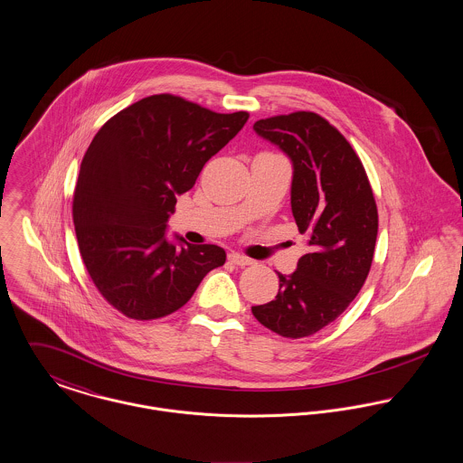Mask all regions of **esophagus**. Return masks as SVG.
Listing matches in <instances>:
<instances>
[{
  "label": "esophagus",
  "instance_id": "obj_1",
  "mask_svg": "<svg viewBox=\"0 0 463 463\" xmlns=\"http://www.w3.org/2000/svg\"><path fill=\"white\" fill-rule=\"evenodd\" d=\"M229 260L232 264H236V266H250V264H253L251 259L245 257V255H240V253H229Z\"/></svg>",
  "mask_w": 463,
  "mask_h": 463
}]
</instances>
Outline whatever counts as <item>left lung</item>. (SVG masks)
<instances>
[{
  "label": "left lung",
  "instance_id": "left-lung-1",
  "mask_svg": "<svg viewBox=\"0 0 463 463\" xmlns=\"http://www.w3.org/2000/svg\"><path fill=\"white\" fill-rule=\"evenodd\" d=\"M253 130L292 164L290 210L310 251L294 273H279V294L251 314L287 338L310 336L349 307L368 277L379 227L375 199L354 149L319 114L259 119Z\"/></svg>",
  "mask_w": 463,
  "mask_h": 463
}]
</instances>
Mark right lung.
<instances>
[{
	"instance_id": "right-lung-1",
	"label": "right lung",
	"mask_w": 463,
	"mask_h": 463,
	"mask_svg": "<svg viewBox=\"0 0 463 463\" xmlns=\"http://www.w3.org/2000/svg\"><path fill=\"white\" fill-rule=\"evenodd\" d=\"M173 95L132 104L99 130L79 171L73 225L86 269L130 319L165 317L225 262L216 245L167 238L178 195L247 123Z\"/></svg>"
}]
</instances>
